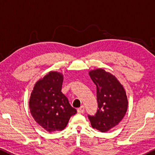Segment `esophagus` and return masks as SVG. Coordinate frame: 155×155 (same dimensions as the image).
Returning <instances> with one entry per match:
<instances>
[{
  "mask_svg": "<svg viewBox=\"0 0 155 155\" xmlns=\"http://www.w3.org/2000/svg\"><path fill=\"white\" fill-rule=\"evenodd\" d=\"M77 111H78V113H79V114H83L84 111V107L83 106H81V107L78 108Z\"/></svg>",
  "mask_w": 155,
  "mask_h": 155,
  "instance_id": "esophagus-1",
  "label": "esophagus"
}]
</instances>
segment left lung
<instances>
[{
    "mask_svg": "<svg viewBox=\"0 0 155 155\" xmlns=\"http://www.w3.org/2000/svg\"><path fill=\"white\" fill-rule=\"evenodd\" d=\"M97 88V109L95 116H88L93 128L104 133L117 126L125 115L128 106L123 85L111 73L103 68L89 71Z\"/></svg>",
    "mask_w": 155,
    "mask_h": 155,
    "instance_id": "1",
    "label": "left lung"
}]
</instances>
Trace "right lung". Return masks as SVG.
Wrapping results in <instances>:
<instances>
[{
  "mask_svg": "<svg viewBox=\"0 0 155 155\" xmlns=\"http://www.w3.org/2000/svg\"><path fill=\"white\" fill-rule=\"evenodd\" d=\"M63 75L49 71L35 84L29 99L32 117L48 132L63 130L76 110L61 92Z\"/></svg>",
  "mask_w": 155,
  "mask_h": 155,
  "instance_id": "add662e5",
  "label": "right lung"
}]
</instances>
